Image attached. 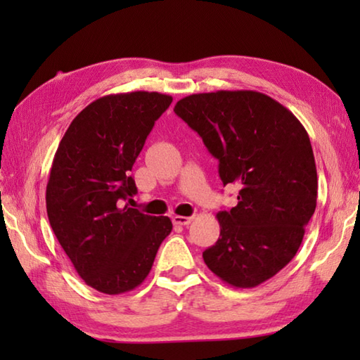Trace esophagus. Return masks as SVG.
I'll return each mask as SVG.
<instances>
[{
    "instance_id": "34e87169",
    "label": "esophagus",
    "mask_w": 360,
    "mask_h": 360,
    "mask_svg": "<svg viewBox=\"0 0 360 360\" xmlns=\"http://www.w3.org/2000/svg\"><path fill=\"white\" fill-rule=\"evenodd\" d=\"M193 221V216H173V222L176 225H188Z\"/></svg>"
}]
</instances>
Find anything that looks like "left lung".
Instances as JSON below:
<instances>
[{
	"instance_id": "1",
	"label": "left lung",
	"mask_w": 360,
	"mask_h": 360,
	"mask_svg": "<svg viewBox=\"0 0 360 360\" xmlns=\"http://www.w3.org/2000/svg\"><path fill=\"white\" fill-rule=\"evenodd\" d=\"M174 112L217 158L222 184L240 186L238 205L217 212L221 235L205 264L233 288H255L294 259L314 214L308 133L288 108L254 90L188 95Z\"/></svg>"
}]
</instances>
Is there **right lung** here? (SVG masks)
Returning a JSON list of instances; mask_svg holds the SVG:
<instances>
[{"label":"right lung","mask_w":360,"mask_h":360,"mask_svg":"<svg viewBox=\"0 0 360 360\" xmlns=\"http://www.w3.org/2000/svg\"><path fill=\"white\" fill-rule=\"evenodd\" d=\"M172 101L158 92L101 96L76 115L53 157L49 222L79 276L103 294L138 288L173 229L167 216L124 205L138 192L133 163Z\"/></svg>","instance_id":"right-lung-1"}]
</instances>
